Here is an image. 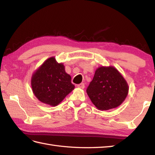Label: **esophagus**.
<instances>
[{
  "label": "esophagus",
  "instance_id": "34e87169",
  "mask_svg": "<svg viewBox=\"0 0 155 155\" xmlns=\"http://www.w3.org/2000/svg\"><path fill=\"white\" fill-rule=\"evenodd\" d=\"M77 87L80 88H84V83H81L77 85Z\"/></svg>",
  "mask_w": 155,
  "mask_h": 155
}]
</instances>
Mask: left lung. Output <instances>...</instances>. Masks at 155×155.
I'll return each instance as SVG.
<instances>
[{"mask_svg":"<svg viewBox=\"0 0 155 155\" xmlns=\"http://www.w3.org/2000/svg\"><path fill=\"white\" fill-rule=\"evenodd\" d=\"M94 106L107 110L119 106L126 98L128 86L124 77L114 67L98 68L87 89Z\"/></svg>","mask_w":155,"mask_h":155,"instance_id":"1","label":"left lung"}]
</instances>
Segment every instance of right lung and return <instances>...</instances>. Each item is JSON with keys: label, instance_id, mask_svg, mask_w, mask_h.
Segmentation results:
<instances>
[{"label": "right lung", "instance_id": "obj_1", "mask_svg": "<svg viewBox=\"0 0 155 155\" xmlns=\"http://www.w3.org/2000/svg\"><path fill=\"white\" fill-rule=\"evenodd\" d=\"M31 87L35 97L42 103L55 107L74 88L64 66L54 57L46 60L32 76Z\"/></svg>", "mask_w": 155, "mask_h": 155}]
</instances>
